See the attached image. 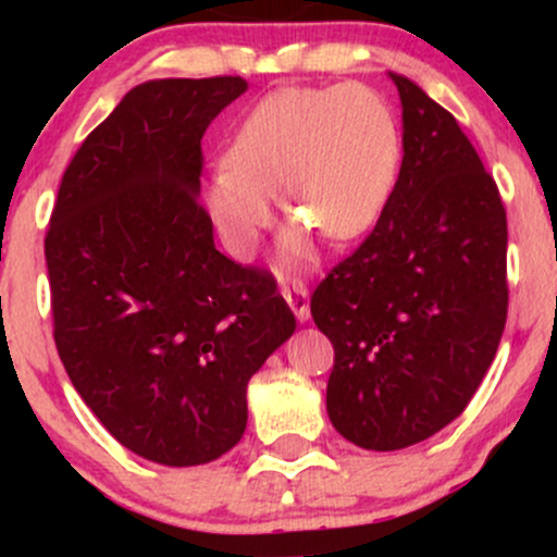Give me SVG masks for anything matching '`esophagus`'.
<instances>
[{
    "mask_svg": "<svg viewBox=\"0 0 557 557\" xmlns=\"http://www.w3.org/2000/svg\"><path fill=\"white\" fill-rule=\"evenodd\" d=\"M283 298L293 309V314L298 317V322L309 319V287L300 283V280H293L290 285L283 287Z\"/></svg>",
    "mask_w": 557,
    "mask_h": 557,
    "instance_id": "1",
    "label": "esophagus"
}]
</instances>
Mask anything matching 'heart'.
<instances>
[{
  "mask_svg": "<svg viewBox=\"0 0 557 557\" xmlns=\"http://www.w3.org/2000/svg\"><path fill=\"white\" fill-rule=\"evenodd\" d=\"M403 157L393 107L363 83L267 94L233 133L225 164L203 181L201 196L227 248L253 251L270 227V196L287 214L332 240L359 238L380 220ZM298 225L285 251L309 257Z\"/></svg>",
  "mask_w": 557,
  "mask_h": 557,
  "instance_id": "1",
  "label": "heart"
}]
</instances>
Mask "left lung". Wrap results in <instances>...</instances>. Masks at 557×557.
Returning <instances> with one entry per match:
<instances>
[{
	"label": "left lung",
	"instance_id": "left-lung-1",
	"mask_svg": "<svg viewBox=\"0 0 557 557\" xmlns=\"http://www.w3.org/2000/svg\"><path fill=\"white\" fill-rule=\"evenodd\" d=\"M403 164L372 233L311 296L335 348L332 426L367 450H400L463 413L508 317V220L461 125L389 73Z\"/></svg>",
	"mask_w": 557,
	"mask_h": 557
}]
</instances>
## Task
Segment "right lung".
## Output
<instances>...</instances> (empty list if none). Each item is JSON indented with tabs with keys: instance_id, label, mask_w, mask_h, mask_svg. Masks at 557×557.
Masks as SVG:
<instances>
[{
	"instance_id": "1",
	"label": "right lung",
	"mask_w": 557,
	"mask_h": 557,
	"mask_svg": "<svg viewBox=\"0 0 557 557\" xmlns=\"http://www.w3.org/2000/svg\"><path fill=\"white\" fill-rule=\"evenodd\" d=\"M240 75L140 83L70 159L49 220L54 343L107 426L164 466L246 432L248 380L296 330L270 270L214 248L201 138Z\"/></svg>"
}]
</instances>
